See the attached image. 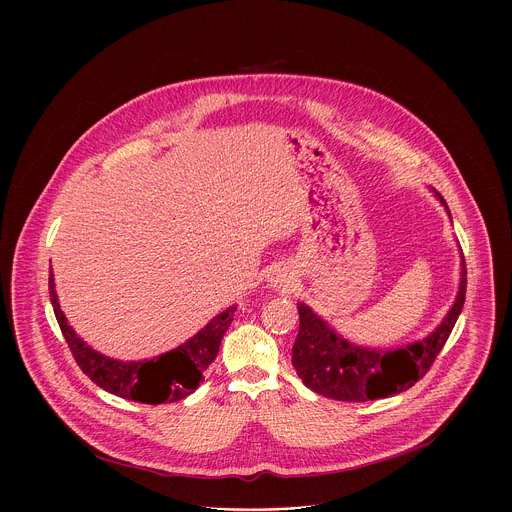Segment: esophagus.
Masks as SVG:
<instances>
[{
    "mask_svg": "<svg viewBox=\"0 0 512 512\" xmlns=\"http://www.w3.org/2000/svg\"><path fill=\"white\" fill-rule=\"evenodd\" d=\"M267 282L270 288L280 290V288H286V286H290V284H292V276H290L288 268L276 267L270 270Z\"/></svg>",
    "mask_w": 512,
    "mask_h": 512,
    "instance_id": "34e87169",
    "label": "esophagus"
}]
</instances>
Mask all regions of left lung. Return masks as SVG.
Returning <instances> with one entry per match:
<instances>
[{
	"instance_id": "8db88e82",
	"label": "left lung",
	"mask_w": 512,
	"mask_h": 512,
	"mask_svg": "<svg viewBox=\"0 0 512 512\" xmlns=\"http://www.w3.org/2000/svg\"><path fill=\"white\" fill-rule=\"evenodd\" d=\"M447 217L451 211L445 199L432 190ZM453 222V220H451ZM461 251L459 292L447 315L422 340L397 349L365 347L343 338L328 320L317 315L303 301L297 303L299 334L292 349V363L309 390L336 401H372L407 391L436 361L461 315L466 293V267Z\"/></svg>"
}]
</instances>
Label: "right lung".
Segmentation results:
<instances>
[{
  "mask_svg": "<svg viewBox=\"0 0 512 512\" xmlns=\"http://www.w3.org/2000/svg\"><path fill=\"white\" fill-rule=\"evenodd\" d=\"M49 297L61 332L82 372L94 384H98L99 388L119 395L122 399H132L147 405L180 401L197 390L203 372L215 361L219 353L220 340L232 324L236 313V305L224 309L217 317L211 318L190 340L184 341L176 349L167 351L159 357L142 361H119L105 357L103 353L92 349L80 336H76L73 326L67 322L65 313L59 307L51 268Z\"/></svg>",
  "mask_w": 512,
  "mask_h": 512,
  "instance_id": "1",
  "label": "right lung"
}]
</instances>
